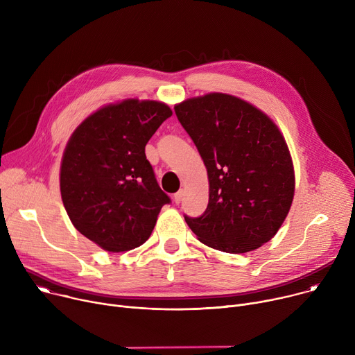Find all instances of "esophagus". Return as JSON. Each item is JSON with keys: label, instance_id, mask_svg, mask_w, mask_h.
<instances>
[{"label": "esophagus", "instance_id": "obj_1", "mask_svg": "<svg viewBox=\"0 0 355 355\" xmlns=\"http://www.w3.org/2000/svg\"><path fill=\"white\" fill-rule=\"evenodd\" d=\"M182 196H184V191H182V189L174 193V202H175V204H177V205H178V204H180V202L182 200Z\"/></svg>", "mask_w": 355, "mask_h": 355}]
</instances>
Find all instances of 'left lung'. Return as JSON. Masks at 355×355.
I'll use <instances>...</instances> for the list:
<instances>
[{"instance_id":"1","label":"left lung","mask_w":355,"mask_h":355,"mask_svg":"<svg viewBox=\"0 0 355 355\" xmlns=\"http://www.w3.org/2000/svg\"><path fill=\"white\" fill-rule=\"evenodd\" d=\"M195 143L209 180V202L199 218L184 216L199 241L232 254L270 241L293 199L295 173L277 125L245 101L222 92L174 107Z\"/></svg>"}]
</instances>
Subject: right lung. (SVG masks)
I'll list each match as a JSON object with an SVG mask.
<instances>
[{
  "label": "right lung",
  "instance_id": "right-lung-1",
  "mask_svg": "<svg viewBox=\"0 0 355 355\" xmlns=\"http://www.w3.org/2000/svg\"><path fill=\"white\" fill-rule=\"evenodd\" d=\"M173 115L159 101L125 99L89 115L62 159L60 192L74 227L111 252L133 250L151 234L170 196L144 147Z\"/></svg>",
  "mask_w": 355,
  "mask_h": 355
}]
</instances>
